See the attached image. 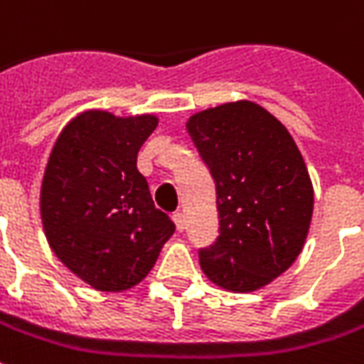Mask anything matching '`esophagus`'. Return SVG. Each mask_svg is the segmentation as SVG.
I'll list each match as a JSON object with an SVG mask.
<instances>
[{"mask_svg":"<svg viewBox=\"0 0 364 364\" xmlns=\"http://www.w3.org/2000/svg\"><path fill=\"white\" fill-rule=\"evenodd\" d=\"M173 223H175V226H177V230H179V232H183V230H185V217H183V213H175Z\"/></svg>","mask_w":364,"mask_h":364,"instance_id":"esophagus-1","label":"esophagus"}]
</instances>
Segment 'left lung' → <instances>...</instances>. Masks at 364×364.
Wrapping results in <instances>:
<instances>
[{
	"instance_id": "8db88e82",
	"label": "left lung",
	"mask_w": 364,
	"mask_h": 364,
	"mask_svg": "<svg viewBox=\"0 0 364 364\" xmlns=\"http://www.w3.org/2000/svg\"><path fill=\"white\" fill-rule=\"evenodd\" d=\"M187 132L217 187L220 235L200 248L213 284L254 291L294 264L314 215V185L286 126L250 100L197 112Z\"/></svg>"
}]
</instances>
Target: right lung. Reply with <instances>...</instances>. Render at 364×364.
Listing matches in <instances>:
<instances>
[{
	"mask_svg": "<svg viewBox=\"0 0 364 364\" xmlns=\"http://www.w3.org/2000/svg\"><path fill=\"white\" fill-rule=\"evenodd\" d=\"M156 126L154 114L88 110L53 146L41 185L45 236L58 260L94 289L134 288L175 232L136 165Z\"/></svg>",
	"mask_w": 364,
	"mask_h": 364,
	"instance_id": "right-lung-1",
	"label": "right lung"
}]
</instances>
